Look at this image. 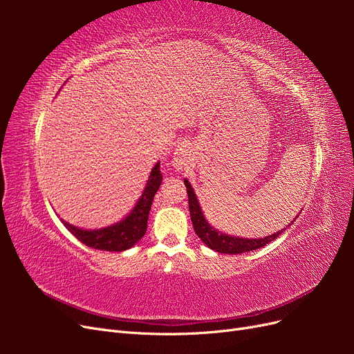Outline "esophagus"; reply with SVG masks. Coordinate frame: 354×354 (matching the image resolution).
<instances>
[{"label": "esophagus", "mask_w": 354, "mask_h": 354, "mask_svg": "<svg viewBox=\"0 0 354 354\" xmlns=\"http://www.w3.org/2000/svg\"><path fill=\"white\" fill-rule=\"evenodd\" d=\"M194 159V149H192L187 143H180L176 149L173 156V167L177 171L187 169Z\"/></svg>", "instance_id": "34e87169"}]
</instances>
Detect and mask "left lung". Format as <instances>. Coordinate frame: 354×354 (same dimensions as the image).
<instances>
[{
    "label": "left lung",
    "mask_w": 354,
    "mask_h": 354,
    "mask_svg": "<svg viewBox=\"0 0 354 354\" xmlns=\"http://www.w3.org/2000/svg\"><path fill=\"white\" fill-rule=\"evenodd\" d=\"M185 185H186L187 196H189V211H190L192 223H194V229L198 236L201 238V241L214 251L221 252V254H242V252L254 251V250L263 248L264 245L270 243L272 241H274L277 236H279L281 233L285 232V229H282L281 232H276L270 234V236L260 238V239H246V238L230 236V234L221 233L217 229H214L207 221L205 216H203L195 190L189 183L187 178H185ZM291 224H288V226H291Z\"/></svg>",
    "instance_id": "8db88e82"
}]
</instances>
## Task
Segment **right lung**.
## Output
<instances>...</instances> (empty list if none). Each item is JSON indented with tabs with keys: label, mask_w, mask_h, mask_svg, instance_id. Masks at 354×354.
<instances>
[{
	"label": "right lung",
	"mask_w": 354,
	"mask_h": 354,
	"mask_svg": "<svg viewBox=\"0 0 354 354\" xmlns=\"http://www.w3.org/2000/svg\"><path fill=\"white\" fill-rule=\"evenodd\" d=\"M160 183H162V174H160L159 162H156L151 171V174H149L143 194L138 198L131 212L121 221L112 224V226L87 230L75 227L73 224H69L65 220H62V223L65 224V227L75 238L81 241L84 245L90 246V248L116 252L130 250L131 246H134L145 236L147 229L149 211H151L153 196L158 192Z\"/></svg>",
	"instance_id": "obj_1"
}]
</instances>
